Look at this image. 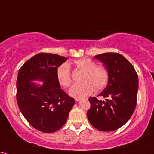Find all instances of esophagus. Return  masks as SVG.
<instances>
[{"label":"esophagus","mask_w":154,"mask_h":154,"mask_svg":"<svg viewBox=\"0 0 154 154\" xmlns=\"http://www.w3.org/2000/svg\"><path fill=\"white\" fill-rule=\"evenodd\" d=\"M81 100H82V98H75L76 102H79V101H80Z\"/></svg>","instance_id":"esophagus-1"}]
</instances>
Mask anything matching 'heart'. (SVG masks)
I'll list each match as a JSON object with an SVG mask.
<instances>
[{
  "label": "heart",
  "mask_w": 154,
  "mask_h": 154,
  "mask_svg": "<svg viewBox=\"0 0 154 154\" xmlns=\"http://www.w3.org/2000/svg\"><path fill=\"white\" fill-rule=\"evenodd\" d=\"M76 67L85 71L82 77L83 82L75 84L69 89L72 97L81 98L91 94L94 89L99 91L104 88L109 81V71L103 66H97L93 60L83 58L75 62ZM57 77L62 86L68 87L72 83L71 70L67 63H64L57 68Z\"/></svg>",
  "instance_id": "heart-1"
}]
</instances>
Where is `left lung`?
I'll use <instances>...</instances> for the list:
<instances>
[{
	"label": "left lung",
	"instance_id": "obj_1",
	"mask_svg": "<svg viewBox=\"0 0 154 154\" xmlns=\"http://www.w3.org/2000/svg\"><path fill=\"white\" fill-rule=\"evenodd\" d=\"M109 71V81L100 101L90 97L91 107L87 113L90 124L102 131H112L124 125L137 105L139 79L133 65L122 54L107 52L95 55Z\"/></svg>",
	"mask_w": 154,
	"mask_h": 154
}]
</instances>
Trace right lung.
I'll return each instance as SVG.
<instances>
[{
  "mask_svg": "<svg viewBox=\"0 0 154 154\" xmlns=\"http://www.w3.org/2000/svg\"><path fill=\"white\" fill-rule=\"evenodd\" d=\"M67 57L39 53L19 69L16 99L21 113L32 127L45 133L59 130L66 123L75 100L60 87L57 68ZM34 81H43L42 85Z\"/></svg>",
  "mask_w": 154,
  "mask_h": 154,
  "instance_id": "right-lung-1",
  "label": "right lung"
}]
</instances>
